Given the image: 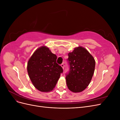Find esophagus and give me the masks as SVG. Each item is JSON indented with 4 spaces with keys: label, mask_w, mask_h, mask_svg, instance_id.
<instances>
[{
    "label": "esophagus",
    "mask_w": 120,
    "mask_h": 120,
    "mask_svg": "<svg viewBox=\"0 0 120 120\" xmlns=\"http://www.w3.org/2000/svg\"><path fill=\"white\" fill-rule=\"evenodd\" d=\"M60 66H61V67H62V68H63V70H64V64H61L60 65Z\"/></svg>",
    "instance_id": "obj_1"
}]
</instances>
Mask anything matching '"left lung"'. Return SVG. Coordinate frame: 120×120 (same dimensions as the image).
<instances>
[{
    "label": "left lung",
    "mask_w": 120,
    "mask_h": 120,
    "mask_svg": "<svg viewBox=\"0 0 120 120\" xmlns=\"http://www.w3.org/2000/svg\"><path fill=\"white\" fill-rule=\"evenodd\" d=\"M70 71L66 79L68 89L74 93L85 90L91 81L95 68V60L88 50L79 46L68 53Z\"/></svg>",
    "instance_id": "8db88e82"
}]
</instances>
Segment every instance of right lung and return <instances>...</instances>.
Returning a JSON list of instances; mask_svg holds the SVG:
<instances>
[{
	"mask_svg": "<svg viewBox=\"0 0 120 120\" xmlns=\"http://www.w3.org/2000/svg\"><path fill=\"white\" fill-rule=\"evenodd\" d=\"M57 56L43 45L36 49L29 59L27 70L35 88L42 92L52 91L63 71L56 62Z\"/></svg>",
	"mask_w": 120,
	"mask_h": 120,
	"instance_id": "right-lung-1",
	"label": "right lung"
}]
</instances>
